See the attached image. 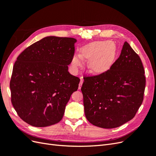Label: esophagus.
Instances as JSON below:
<instances>
[{
    "label": "esophagus",
    "instance_id": "1",
    "mask_svg": "<svg viewBox=\"0 0 156 156\" xmlns=\"http://www.w3.org/2000/svg\"><path fill=\"white\" fill-rule=\"evenodd\" d=\"M83 83V78H81V81H80V83H79V89H81V88L82 87Z\"/></svg>",
    "mask_w": 156,
    "mask_h": 156
}]
</instances>
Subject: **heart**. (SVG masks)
<instances>
[{"instance_id":"obj_1","label":"heart","mask_w":156,"mask_h":156,"mask_svg":"<svg viewBox=\"0 0 156 156\" xmlns=\"http://www.w3.org/2000/svg\"><path fill=\"white\" fill-rule=\"evenodd\" d=\"M81 55H74L72 64L77 68L83 65V60L90 59L89 68L94 73H101L109 69L114 63L115 51L111 41H97L90 43L81 48Z\"/></svg>"}]
</instances>
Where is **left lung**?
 Returning a JSON list of instances; mask_svg holds the SVG:
<instances>
[{"instance_id":"1","label":"left lung","mask_w":156,"mask_h":156,"mask_svg":"<svg viewBox=\"0 0 156 156\" xmlns=\"http://www.w3.org/2000/svg\"><path fill=\"white\" fill-rule=\"evenodd\" d=\"M83 78L84 113L90 123L111 129L133 119L143 101L146 78L139 56L127 41L109 69Z\"/></svg>"}]
</instances>
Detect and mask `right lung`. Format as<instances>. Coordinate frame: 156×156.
Returning <instances> with one entry per match:
<instances>
[{
  "label": "right lung",
  "instance_id": "obj_1",
  "mask_svg": "<svg viewBox=\"0 0 156 156\" xmlns=\"http://www.w3.org/2000/svg\"><path fill=\"white\" fill-rule=\"evenodd\" d=\"M76 41L73 37H45L18 56L10 83L11 101L27 124L46 127L62 120L80 81L69 73L68 66Z\"/></svg>",
  "mask_w": 156,
  "mask_h": 156
}]
</instances>
